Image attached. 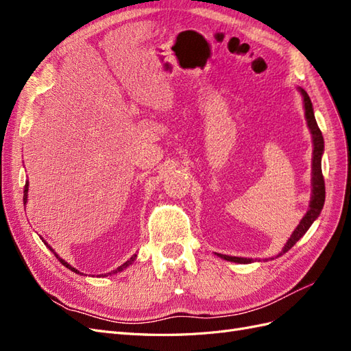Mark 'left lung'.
<instances>
[{"label":"left lung","mask_w":351,"mask_h":351,"mask_svg":"<svg viewBox=\"0 0 351 351\" xmlns=\"http://www.w3.org/2000/svg\"><path fill=\"white\" fill-rule=\"evenodd\" d=\"M302 95H303V102H304V114H306V120H307V125H309L312 137H313V164H312V200H311V209L307 210V214L303 217V219L300 221V224L297 226V228L294 230V232L291 234V237L287 241V244L284 246L281 253L289 252L294 244L299 241L304 234L306 231L309 230V227L312 226V222L317 218V215L321 214V210L324 208V202H325V182H324V176H322V167H321V158H322V152H324V137H322V132L317 127L315 114H313V107L309 95L306 93L304 89H300ZM280 253V256H281ZM218 256L230 261V262H237V263H249L252 262V259H246V258H237V256H227V254H219Z\"/></svg>","instance_id":"1"}]
</instances>
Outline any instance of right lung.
I'll return each instance as SVG.
<instances>
[{
	"instance_id": "1",
	"label": "right lung",
	"mask_w": 351,
	"mask_h": 351,
	"mask_svg": "<svg viewBox=\"0 0 351 351\" xmlns=\"http://www.w3.org/2000/svg\"><path fill=\"white\" fill-rule=\"evenodd\" d=\"M23 193H25V197H23V200H25V204H26V200H27V182H26V184H25V192H23ZM45 244H47V243H45ZM49 249H51V247H49ZM51 250H52V249H51ZM52 252H54V250H52ZM54 254H56V258H58V261H60V262H61L62 265H64V267H66V268H69V269H70V271H73V272H76V274H79V271H77L76 268H73V267H71V265H69V263H67L66 261H62V259H61V258L58 256V254H57V253H54ZM134 258H136V256L130 258V261H127L125 263H123V265H121V267H120V268H117V269H115V271H112V272L115 274V272H120V271H123L124 268H127V267H129V265H130V263H132V262L134 261Z\"/></svg>"
}]
</instances>
